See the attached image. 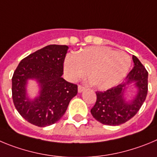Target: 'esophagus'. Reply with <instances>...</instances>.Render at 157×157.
Here are the masks:
<instances>
[{
    "label": "esophagus",
    "instance_id": "1",
    "mask_svg": "<svg viewBox=\"0 0 157 157\" xmlns=\"http://www.w3.org/2000/svg\"><path fill=\"white\" fill-rule=\"evenodd\" d=\"M84 90V87L82 85H78V92H82Z\"/></svg>",
    "mask_w": 157,
    "mask_h": 157
}]
</instances>
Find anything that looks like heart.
<instances>
[{
    "label": "heart",
    "mask_w": 157,
    "mask_h": 157,
    "mask_svg": "<svg viewBox=\"0 0 157 157\" xmlns=\"http://www.w3.org/2000/svg\"><path fill=\"white\" fill-rule=\"evenodd\" d=\"M131 64V58L124 52L106 47H89L66 56L64 68L71 81L84 77L87 72L93 86L106 90L126 77Z\"/></svg>",
    "instance_id": "heart-1"
}]
</instances>
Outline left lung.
<instances>
[{
    "mask_svg": "<svg viewBox=\"0 0 157 157\" xmlns=\"http://www.w3.org/2000/svg\"><path fill=\"white\" fill-rule=\"evenodd\" d=\"M134 68L129 72L125 80L117 87L105 91H96L97 100L91 109L93 117L103 124L117 126L131 119L145 101L148 93V71L136 56H132ZM135 82L138 94L131 102L123 98L125 87Z\"/></svg>",
    "mask_w": 157,
    "mask_h": 157,
    "instance_id": "8db88e82",
    "label": "left lung"
}]
</instances>
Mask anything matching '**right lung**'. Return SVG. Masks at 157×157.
Returning <instances> with one entry per match:
<instances>
[{
    "label": "right lung",
    "instance_id": "obj_1",
    "mask_svg": "<svg viewBox=\"0 0 157 157\" xmlns=\"http://www.w3.org/2000/svg\"><path fill=\"white\" fill-rule=\"evenodd\" d=\"M68 48L66 45H48L22 59L14 72V105L24 119L35 126L42 128L59 121L77 94V84L62 77ZM28 78H36L42 87L40 96L33 101L25 97Z\"/></svg>",
    "mask_w": 157,
    "mask_h": 157
}]
</instances>
